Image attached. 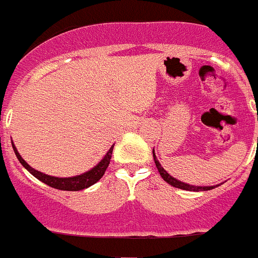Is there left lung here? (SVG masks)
Wrapping results in <instances>:
<instances>
[{
    "mask_svg": "<svg viewBox=\"0 0 258 258\" xmlns=\"http://www.w3.org/2000/svg\"><path fill=\"white\" fill-rule=\"evenodd\" d=\"M152 155H154V161L155 164H156L157 170H159V173H160L161 178H163L166 183H169L170 186H173V187L181 188V190H186V191H208L214 187H217V186H220V184H213V186H194V184H188V183H184V182L182 181H178L177 178L172 177V175H170L169 173L166 172L163 166H161V164L159 163V160H157L156 155H155V150H152Z\"/></svg>",
    "mask_w": 258,
    "mask_h": 258,
    "instance_id": "8db88e82",
    "label": "left lung"
}]
</instances>
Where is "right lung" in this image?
Masks as SVG:
<instances>
[{
  "label": "right lung",
  "instance_id": "obj_1",
  "mask_svg": "<svg viewBox=\"0 0 258 258\" xmlns=\"http://www.w3.org/2000/svg\"><path fill=\"white\" fill-rule=\"evenodd\" d=\"M13 145V149L15 155H17L18 160L20 161L24 168L31 173L32 175H35L36 178L40 179L41 182H44L45 184L50 186V187H54V188H58V190H63V191H80V190H84V188H88L90 186H93L94 183H97L99 179L103 177L104 172L106 169L108 168V164L109 160H111V156H112V150H113V146H111V149L107 151V154L104 155L103 159H102L99 163L97 164L95 166H93L90 170H86L85 173L83 174H79V175H74V177H54V175H49V174H45L42 172H38V170L33 169L28 163H27L20 154L18 152L17 147L14 145V142H11Z\"/></svg>",
  "mask_w": 258,
  "mask_h": 258
}]
</instances>
